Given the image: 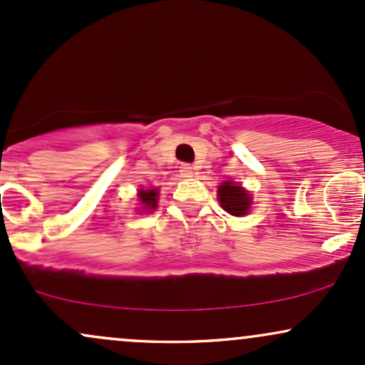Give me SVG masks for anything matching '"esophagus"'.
I'll return each mask as SVG.
<instances>
[{
	"mask_svg": "<svg viewBox=\"0 0 365 365\" xmlns=\"http://www.w3.org/2000/svg\"><path fill=\"white\" fill-rule=\"evenodd\" d=\"M180 175H182L183 178H188V177H192V175H194V170H192L190 165H182V166H180Z\"/></svg>",
	"mask_w": 365,
	"mask_h": 365,
	"instance_id": "esophagus-1",
	"label": "esophagus"
}]
</instances>
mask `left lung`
<instances>
[{
	"mask_svg": "<svg viewBox=\"0 0 365 365\" xmlns=\"http://www.w3.org/2000/svg\"><path fill=\"white\" fill-rule=\"evenodd\" d=\"M217 200H220L221 207L232 216L249 215L250 206H252V195L232 180H225L217 187Z\"/></svg>",
	"mask_w": 365,
	"mask_h": 365,
	"instance_id": "8db88e82",
	"label": "left lung"
}]
</instances>
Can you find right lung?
<instances>
[{"mask_svg":"<svg viewBox=\"0 0 365 365\" xmlns=\"http://www.w3.org/2000/svg\"><path fill=\"white\" fill-rule=\"evenodd\" d=\"M139 202H140V207L144 209V211H153V209L158 207V197H159V190L158 188H148V190H144V188H139Z\"/></svg>","mask_w":365,"mask_h":365,"instance_id":"obj_1","label":"right lung"}]
</instances>
